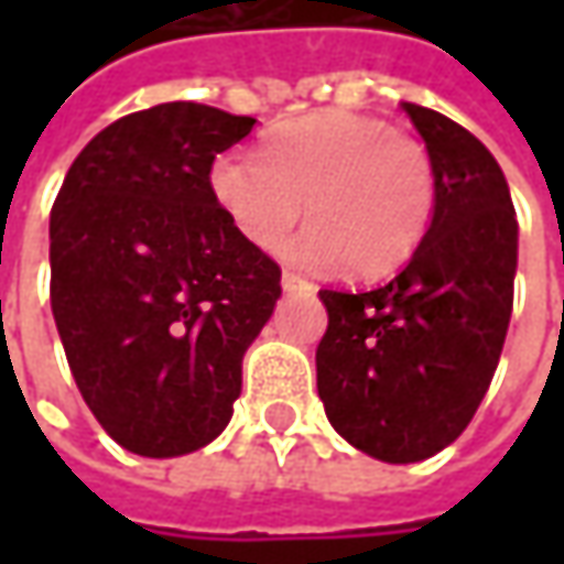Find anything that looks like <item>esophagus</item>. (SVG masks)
<instances>
[{
  "instance_id": "esophagus-1",
  "label": "esophagus",
  "mask_w": 564,
  "mask_h": 564,
  "mask_svg": "<svg viewBox=\"0 0 564 564\" xmlns=\"http://www.w3.org/2000/svg\"><path fill=\"white\" fill-rule=\"evenodd\" d=\"M282 289H285L289 294H294V292H304V289H311V285H307V282L301 279V275H292V272H285V275H282Z\"/></svg>"
}]
</instances>
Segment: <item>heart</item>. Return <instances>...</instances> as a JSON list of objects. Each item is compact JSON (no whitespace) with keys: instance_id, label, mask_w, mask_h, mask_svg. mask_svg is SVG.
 <instances>
[{"instance_id":"b5f03b06","label":"heart","mask_w":564,"mask_h":564,"mask_svg":"<svg viewBox=\"0 0 564 564\" xmlns=\"http://www.w3.org/2000/svg\"><path fill=\"white\" fill-rule=\"evenodd\" d=\"M209 185L235 231L263 250L282 245L307 200L311 226L282 250L304 272L399 270L436 209L426 147L351 109L275 124L263 153L219 156Z\"/></svg>"}]
</instances>
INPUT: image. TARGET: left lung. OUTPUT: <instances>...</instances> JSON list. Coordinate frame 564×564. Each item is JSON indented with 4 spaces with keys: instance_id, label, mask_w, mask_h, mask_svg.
<instances>
[{
    "instance_id": "8db88e82",
    "label": "left lung",
    "mask_w": 564,
    "mask_h": 564,
    "mask_svg": "<svg viewBox=\"0 0 564 564\" xmlns=\"http://www.w3.org/2000/svg\"><path fill=\"white\" fill-rule=\"evenodd\" d=\"M436 172L421 248L370 292L323 289L316 392L364 455L414 465L452 445L487 395L518 272L509 182L484 143L443 112L401 102Z\"/></svg>"
}]
</instances>
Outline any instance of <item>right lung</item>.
<instances>
[{
	"label": "right lung",
	"mask_w": 564,
	"mask_h": 564,
	"mask_svg": "<svg viewBox=\"0 0 564 564\" xmlns=\"http://www.w3.org/2000/svg\"><path fill=\"white\" fill-rule=\"evenodd\" d=\"M257 119L160 102L102 128L50 216L53 316L80 395L143 458L209 445L241 395L245 351L282 272L213 197V160Z\"/></svg>",
	"instance_id": "1"
}]
</instances>
